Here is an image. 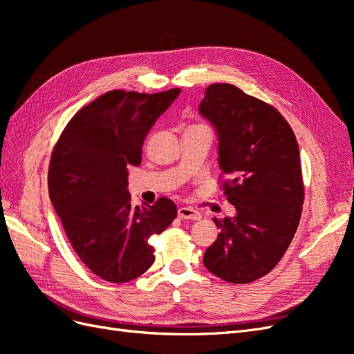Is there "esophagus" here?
<instances>
[{"label":"esophagus","instance_id":"34e87169","mask_svg":"<svg viewBox=\"0 0 354 354\" xmlns=\"http://www.w3.org/2000/svg\"><path fill=\"white\" fill-rule=\"evenodd\" d=\"M177 214L180 218H185V220H199L202 217L199 211H196L194 208H189V207H180Z\"/></svg>","mask_w":354,"mask_h":354}]
</instances>
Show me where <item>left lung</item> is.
Here are the masks:
<instances>
[{
	"instance_id": "obj_1",
	"label": "left lung",
	"mask_w": 354,
	"mask_h": 354,
	"mask_svg": "<svg viewBox=\"0 0 354 354\" xmlns=\"http://www.w3.org/2000/svg\"><path fill=\"white\" fill-rule=\"evenodd\" d=\"M199 113L217 133L224 194L236 208L214 218L221 232L203 264L223 281L248 283L279 263L297 232L304 202L297 138L273 106L232 84L207 87Z\"/></svg>"
}]
</instances>
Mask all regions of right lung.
Segmentation results:
<instances>
[{
  "label": "right lung",
  "instance_id": "right-lung-1",
  "mask_svg": "<svg viewBox=\"0 0 354 354\" xmlns=\"http://www.w3.org/2000/svg\"><path fill=\"white\" fill-rule=\"evenodd\" d=\"M180 88L156 94L113 90L77 112L55 146L48 194L81 261L102 279L122 283L155 261L152 234L177 216L173 201L131 207L128 165H140L143 142Z\"/></svg>",
  "mask_w": 354,
  "mask_h": 354
}]
</instances>
